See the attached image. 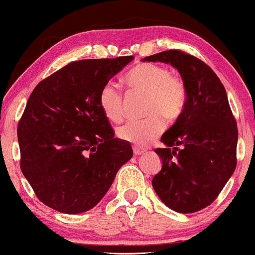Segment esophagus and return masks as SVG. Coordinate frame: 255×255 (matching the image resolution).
I'll list each match as a JSON object with an SVG mask.
<instances>
[{
    "instance_id": "esophagus-1",
    "label": "esophagus",
    "mask_w": 255,
    "mask_h": 255,
    "mask_svg": "<svg viewBox=\"0 0 255 255\" xmlns=\"http://www.w3.org/2000/svg\"><path fill=\"white\" fill-rule=\"evenodd\" d=\"M133 152H134V154H135V155H140V154H142V153H145V149L139 148V147H134Z\"/></svg>"
}]
</instances>
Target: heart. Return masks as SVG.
<instances>
[{
  "label": "heart",
  "mask_w": 255,
  "mask_h": 255,
  "mask_svg": "<svg viewBox=\"0 0 255 255\" xmlns=\"http://www.w3.org/2000/svg\"><path fill=\"white\" fill-rule=\"evenodd\" d=\"M126 84L131 93L147 95L145 113L148 118L128 121L118 129L121 140L137 146H146L160 135L164 120L173 124L183 114L188 100L186 87L180 78L171 76L170 70L155 64H139L126 76ZM100 107L106 118L120 122L125 115V98L118 85L108 82L101 89Z\"/></svg>",
  "instance_id": "1"
}]
</instances>
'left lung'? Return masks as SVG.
I'll return each instance as SVG.
<instances>
[{
  "label": "left lung",
  "instance_id": "8db88e82",
  "mask_svg": "<svg viewBox=\"0 0 255 255\" xmlns=\"http://www.w3.org/2000/svg\"><path fill=\"white\" fill-rule=\"evenodd\" d=\"M142 61L171 64L186 87L185 109L161 136L165 148L155 149L162 166L152 185L170 209L196 213L215 201L236 167L238 127L226 89L207 64L182 51Z\"/></svg>",
  "mask_w": 255,
  "mask_h": 255
}]
</instances>
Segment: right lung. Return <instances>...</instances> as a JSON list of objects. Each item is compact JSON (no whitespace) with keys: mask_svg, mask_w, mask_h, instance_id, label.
<instances>
[{"mask_svg":"<svg viewBox=\"0 0 255 255\" xmlns=\"http://www.w3.org/2000/svg\"><path fill=\"white\" fill-rule=\"evenodd\" d=\"M133 59L73 61L30 94L17 126L20 166L47 207L64 214L93 209L133 157L98 101L103 85Z\"/></svg>","mask_w":255,"mask_h":255,"instance_id":"1","label":"right lung"}]
</instances>
